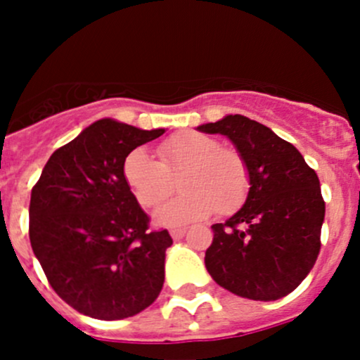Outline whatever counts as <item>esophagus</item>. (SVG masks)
I'll return each mask as SVG.
<instances>
[{
	"instance_id": "34e87169",
	"label": "esophagus",
	"mask_w": 360,
	"mask_h": 360,
	"mask_svg": "<svg viewBox=\"0 0 360 360\" xmlns=\"http://www.w3.org/2000/svg\"><path fill=\"white\" fill-rule=\"evenodd\" d=\"M184 235H186V228H172V230H170V237H172L174 240H181Z\"/></svg>"
}]
</instances>
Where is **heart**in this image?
I'll list each match as a JSON object with an SVG mask.
<instances>
[{
  "label": "heart",
  "mask_w": 360,
  "mask_h": 360,
  "mask_svg": "<svg viewBox=\"0 0 360 360\" xmlns=\"http://www.w3.org/2000/svg\"><path fill=\"white\" fill-rule=\"evenodd\" d=\"M158 157L137 148L123 162V176L134 197L153 209L176 190L181 176L184 191L157 212L165 224L186 223L214 210L219 216L235 212L248 198L250 172L245 158L233 148H221L214 137L200 132H183L158 144Z\"/></svg>",
  "instance_id": "b5f03b06"
}]
</instances>
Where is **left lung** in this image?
<instances>
[{
	"mask_svg": "<svg viewBox=\"0 0 360 360\" xmlns=\"http://www.w3.org/2000/svg\"><path fill=\"white\" fill-rule=\"evenodd\" d=\"M198 130L230 137L250 172L244 207L212 226L207 271L237 296L257 301L288 296L321 252L326 202L317 174L291 143L242 115Z\"/></svg>",
	"mask_w": 360,
	"mask_h": 360,
	"instance_id": "8db88e82",
	"label": "left lung"
}]
</instances>
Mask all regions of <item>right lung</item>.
Wrapping results in <instances>:
<instances>
[{
    "mask_svg": "<svg viewBox=\"0 0 360 360\" xmlns=\"http://www.w3.org/2000/svg\"><path fill=\"white\" fill-rule=\"evenodd\" d=\"M163 129L104 118L53 151L29 203V240L46 281L79 314L101 321L150 307L165 278L167 230H151L123 162Z\"/></svg>",
    "mask_w": 360,
    "mask_h": 360,
    "instance_id": "add662e5",
    "label": "right lung"
}]
</instances>
